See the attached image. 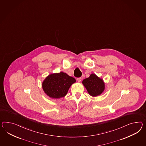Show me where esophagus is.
I'll use <instances>...</instances> for the list:
<instances>
[{"instance_id": "obj_1", "label": "esophagus", "mask_w": 146, "mask_h": 146, "mask_svg": "<svg viewBox=\"0 0 146 146\" xmlns=\"http://www.w3.org/2000/svg\"><path fill=\"white\" fill-rule=\"evenodd\" d=\"M77 80H78V82H81V80H82V78H81V77L77 78Z\"/></svg>"}]
</instances>
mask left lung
Segmentation results:
<instances>
[{
  "label": "left lung",
  "instance_id": "8db88e82",
  "mask_svg": "<svg viewBox=\"0 0 146 146\" xmlns=\"http://www.w3.org/2000/svg\"><path fill=\"white\" fill-rule=\"evenodd\" d=\"M82 84L92 96H97L104 90V83L103 80L95 74H91L88 78L83 80Z\"/></svg>",
  "mask_w": 146,
  "mask_h": 146
}]
</instances>
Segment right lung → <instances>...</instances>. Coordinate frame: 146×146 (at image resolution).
<instances>
[{
    "instance_id": "add662e5",
    "label": "right lung",
    "mask_w": 146,
    "mask_h": 146,
    "mask_svg": "<svg viewBox=\"0 0 146 146\" xmlns=\"http://www.w3.org/2000/svg\"><path fill=\"white\" fill-rule=\"evenodd\" d=\"M76 82L74 78L67 74L60 72L48 76L42 84L44 92L54 98L63 97L67 94L71 85Z\"/></svg>"
}]
</instances>
